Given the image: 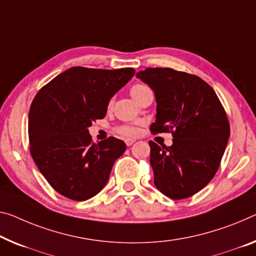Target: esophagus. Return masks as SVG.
Returning <instances> with one entry per match:
<instances>
[{"label":"esophagus","mask_w":256,"mask_h":256,"mask_svg":"<svg viewBox=\"0 0 256 256\" xmlns=\"http://www.w3.org/2000/svg\"><path fill=\"white\" fill-rule=\"evenodd\" d=\"M124 142H126V145H127V146H130V145L135 143V140H126Z\"/></svg>","instance_id":"obj_1"}]
</instances>
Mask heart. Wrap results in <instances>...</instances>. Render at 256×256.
I'll list each match as a JSON object with an SVG mask.
<instances>
[{"label": "heart", "instance_id": "obj_1", "mask_svg": "<svg viewBox=\"0 0 256 256\" xmlns=\"http://www.w3.org/2000/svg\"><path fill=\"white\" fill-rule=\"evenodd\" d=\"M148 89V87H145L144 84H134L132 87L130 88V95L132 96L134 100H136L137 97H138L142 92H145V90ZM116 132L121 134V135H124L126 137H132V136H135L137 134V129L135 127H132V126H120V127H118Z\"/></svg>", "mask_w": 256, "mask_h": 256}]
</instances>
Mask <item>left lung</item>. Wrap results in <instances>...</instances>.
Wrapping results in <instances>:
<instances>
[{"label": "left lung", "instance_id": "8db88e82", "mask_svg": "<svg viewBox=\"0 0 256 256\" xmlns=\"http://www.w3.org/2000/svg\"><path fill=\"white\" fill-rule=\"evenodd\" d=\"M136 76L154 92L151 132L172 135L168 148L148 142L154 186L172 199L188 198L218 172L230 137L226 113L213 88L194 74L148 68Z\"/></svg>", "mask_w": 256, "mask_h": 256}]
</instances>
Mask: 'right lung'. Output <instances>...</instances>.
<instances>
[{"instance_id": "add662e5", "label": "right lung", "mask_w": 256, "mask_h": 256, "mask_svg": "<svg viewBox=\"0 0 256 256\" xmlns=\"http://www.w3.org/2000/svg\"><path fill=\"white\" fill-rule=\"evenodd\" d=\"M135 74L132 68L76 66L40 89L28 114L30 156L58 194L84 202L108 183L126 144L116 137L92 143L88 128L103 119L116 92Z\"/></svg>"}]
</instances>
